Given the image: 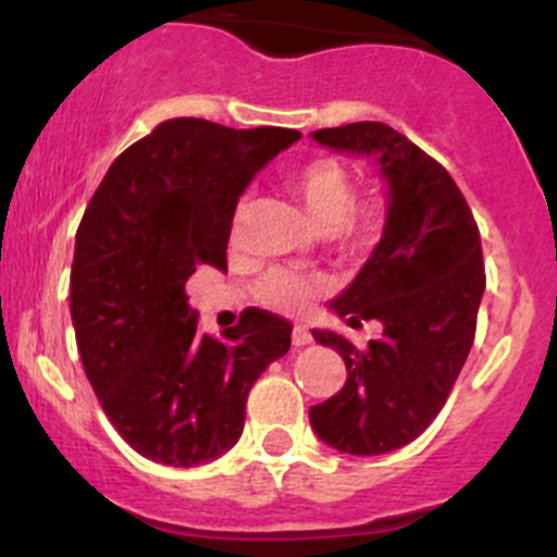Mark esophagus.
<instances>
[{
    "label": "esophagus",
    "mask_w": 557,
    "mask_h": 557,
    "mask_svg": "<svg viewBox=\"0 0 557 557\" xmlns=\"http://www.w3.org/2000/svg\"><path fill=\"white\" fill-rule=\"evenodd\" d=\"M290 342H294L296 347H305L312 342V334L310 329H305V325H294V334H290Z\"/></svg>",
    "instance_id": "obj_1"
}]
</instances>
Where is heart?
I'll return each mask as SVG.
<instances>
[{"label": "heart", "instance_id": "b5f03b06", "mask_svg": "<svg viewBox=\"0 0 557 557\" xmlns=\"http://www.w3.org/2000/svg\"><path fill=\"white\" fill-rule=\"evenodd\" d=\"M288 185L320 232H334L339 245L369 250L383 239L387 207L380 196L356 199V177L350 166L331 156L305 161L288 174ZM323 285L290 269H274L256 283V299L283 314H301L320 296Z\"/></svg>", "mask_w": 557, "mask_h": 557}]
</instances>
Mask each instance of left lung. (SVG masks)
Instances as JSON below:
<instances>
[{"mask_svg": "<svg viewBox=\"0 0 557 557\" xmlns=\"http://www.w3.org/2000/svg\"><path fill=\"white\" fill-rule=\"evenodd\" d=\"M334 150L377 156L391 183L385 237L334 310L380 320V339L358 350L334 331H312L345 358L347 383L310 409L314 434L350 455H383L418 440L450 396L474 345L485 290L480 228L450 172L380 121L312 134Z\"/></svg>", "mask_w": 557, "mask_h": 557, "instance_id": "8db88e82", "label": "left lung"}]
</instances>
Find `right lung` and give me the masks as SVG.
Wrapping results in <instances>:
<instances>
[{"label": "right lung", "instance_id": "obj_1", "mask_svg": "<svg viewBox=\"0 0 557 557\" xmlns=\"http://www.w3.org/2000/svg\"><path fill=\"white\" fill-rule=\"evenodd\" d=\"M301 134L172 117L123 150L75 237L70 310L83 369L117 434L166 466H199L237 445L263 369L290 347V323L245 310L201 334L185 280L226 269L239 194Z\"/></svg>", "mask_w": 557, "mask_h": 557}]
</instances>
